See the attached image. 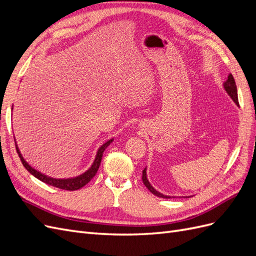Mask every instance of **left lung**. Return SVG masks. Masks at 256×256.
<instances>
[{
	"label": "left lung",
	"instance_id": "1",
	"mask_svg": "<svg viewBox=\"0 0 256 256\" xmlns=\"http://www.w3.org/2000/svg\"><path fill=\"white\" fill-rule=\"evenodd\" d=\"M223 88L224 90H226V92H228V95L233 99V102L239 106L238 104V95H237V86H236V83H235V80L233 78V76L232 74H228V80L223 83ZM142 180L145 184V187L148 189L152 194H154L158 198H175V196H164L162 194V193H160L159 191H157L156 189H154L152 186L150 184L148 180H147V174H146V168L143 170V174H142Z\"/></svg>",
	"mask_w": 256,
	"mask_h": 256
}]
</instances>
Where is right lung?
I'll return each instance as SVG.
<instances>
[{
  "instance_id": "1",
  "label": "right lung",
  "mask_w": 256,
  "mask_h": 256,
  "mask_svg": "<svg viewBox=\"0 0 256 256\" xmlns=\"http://www.w3.org/2000/svg\"><path fill=\"white\" fill-rule=\"evenodd\" d=\"M112 142H113V138H111V140H109V141H106L104 144H102L99 147V150H97V154H96L95 160H94V162H92V164L90 166V168L88 170V171H85L83 174H81L79 176L72 177V178H53V177H50V176H47V175L40 173V171H37V170L30 166L24 160V158L22 157V154L18 148L17 143H16V150H17V152L19 154L23 166H24L33 176H35L37 180H40L47 184L53 186V187L74 191V190H78V189L84 187V186L88 182H90L92 178L96 175L98 168H99V166H100V162H102V159L104 152Z\"/></svg>"
}]
</instances>
